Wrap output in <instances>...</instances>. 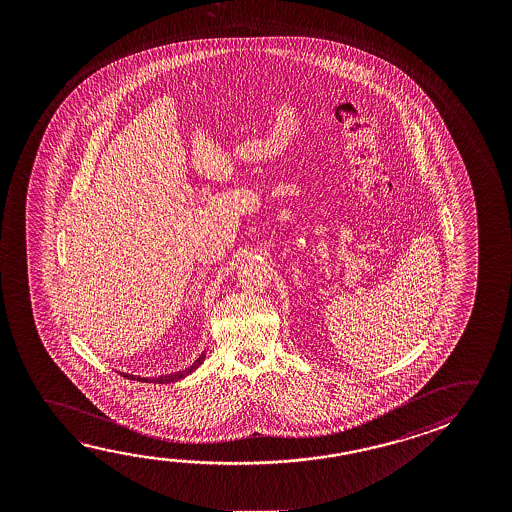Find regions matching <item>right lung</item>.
Here are the masks:
<instances>
[{"label": "right lung", "mask_w": 512, "mask_h": 512, "mask_svg": "<svg viewBox=\"0 0 512 512\" xmlns=\"http://www.w3.org/2000/svg\"><path fill=\"white\" fill-rule=\"evenodd\" d=\"M203 359H205V352L196 359V362H193V366H189L187 369H182V371H176V373H171V375H162L159 378H141L134 377V375H126L123 373V377L130 378V380H141V382H155V384H169V382H175V380H180V378L187 377L189 373H193L194 369L198 368L200 364H202Z\"/></svg>", "instance_id": "right-lung-1"}]
</instances>
